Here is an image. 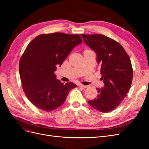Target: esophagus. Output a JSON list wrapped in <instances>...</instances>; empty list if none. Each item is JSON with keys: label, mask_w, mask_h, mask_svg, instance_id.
I'll return each mask as SVG.
<instances>
[{"label": "esophagus", "mask_w": 149, "mask_h": 149, "mask_svg": "<svg viewBox=\"0 0 149 149\" xmlns=\"http://www.w3.org/2000/svg\"><path fill=\"white\" fill-rule=\"evenodd\" d=\"M79 86L81 87V88H88V86L83 85V84H79Z\"/></svg>", "instance_id": "34e87169"}]
</instances>
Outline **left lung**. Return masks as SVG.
<instances>
[{"mask_svg":"<svg viewBox=\"0 0 149 149\" xmlns=\"http://www.w3.org/2000/svg\"><path fill=\"white\" fill-rule=\"evenodd\" d=\"M84 43L96 53L104 86L96 88L97 96L89 104L101 112L116 109L129 92L132 84L131 62L124 48L115 40L100 34H81Z\"/></svg>","mask_w":149,"mask_h":149,"instance_id":"left-lung-1","label":"left lung"}]
</instances>
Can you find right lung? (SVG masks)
<instances>
[{
  "label": "right lung",
  "instance_id": "right-lung-1",
  "mask_svg": "<svg viewBox=\"0 0 149 149\" xmlns=\"http://www.w3.org/2000/svg\"><path fill=\"white\" fill-rule=\"evenodd\" d=\"M81 42L79 35L56 32L38 35L28 45L19 62V73L26 96L38 109H57L76 87L71 82L61 83L54 72Z\"/></svg>",
  "mask_w": 149,
  "mask_h": 149
}]
</instances>
